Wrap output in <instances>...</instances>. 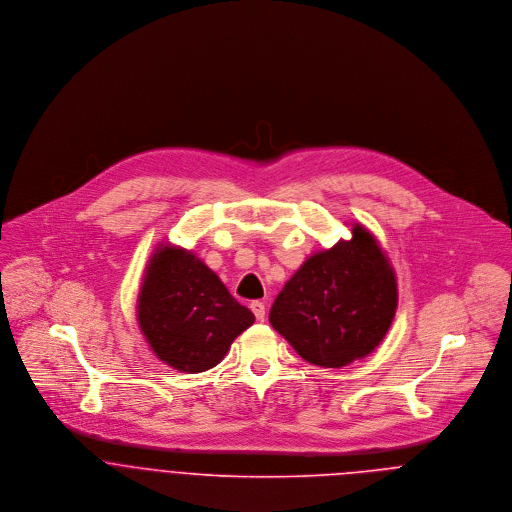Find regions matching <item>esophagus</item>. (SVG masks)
<instances>
[{
    "instance_id": "1",
    "label": "esophagus",
    "mask_w": 512,
    "mask_h": 512,
    "mask_svg": "<svg viewBox=\"0 0 512 512\" xmlns=\"http://www.w3.org/2000/svg\"><path fill=\"white\" fill-rule=\"evenodd\" d=\"M250 309H252V313L256 315L258 321H264V317H266V305H264L262 301H252V303H250Z\"/></svg>"
}]
</instances>
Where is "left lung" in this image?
<instances>
[{
    "mask_svg": "<svg viewBox=\"0 0 512 512\" xmlns=\"http://www.w3.org/2000/svg\"><path fill=\"white\" fill-rule=\"evenodd\" d=\"M398 307L390 260L363 224L333 248L309 256L278 293L272 327L307 363L341 368L370 355Z\"/></svg>",
    "mask_w": 512,
    "mask_h": 512,
    "instance_id": "obj_1",
    "label": "left lung"
}]
</instances>
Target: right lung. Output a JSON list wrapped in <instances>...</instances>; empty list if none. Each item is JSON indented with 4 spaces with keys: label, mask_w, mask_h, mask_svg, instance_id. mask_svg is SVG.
Here are the masks:
<instances>
[{
    "label": "right lung",
    "mask_w": 512,
    "mask_h": 512,
    "mask_svg": "<svg viewBox=\"0 0 512 512\" xmlns=\"http://www.w3.org/2000/svg\"><path fill=\"white\" fill-rule=\"evenodd\" d=\"M138 323L159 361L195 374L219 365L254 313L191 250L159 244L138 295Z\"/></svg>",
    "instance_id": "add662e5"
}]
</instances>
